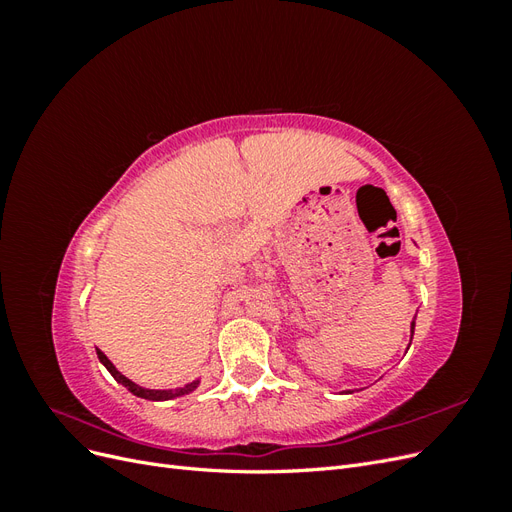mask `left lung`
<instances>
[{
  "label": "left lung",
  "instance_id": "obj_1",
  "mask_svg": "<svg viewBox=\"0 0 512 512\" xmlns=\"http://www.w3.org/2000/svg\"><path fill=\"white\" fill-rule=\"evenodd\" d=\"M414 320H416V316H414ZM414 320L410 322V342H412V335H414Z\"/></svg>",
  "mask_w": 512,
  "mask_h": 512
}]
</instances>
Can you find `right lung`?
Wrapping results in <instances>:
<instances>
[{
  "label": "right lung",
  "mask_w": 512,
  "mask_h": 512,
  "mask_svg": "<svg viewBox=\"0 0 512 512\" xmlns=\"http://www.w3.org/2000/svg\"><path fill=\"white\" fill-rule=\"evenodd\" d=\"M98 359H100V363L108 369V374H111L119 384L126 386V389H128L132 395L141 397V399H149V401H166V399H175V397H181V395H188V393L196 391L198 384H200V378H198V380H194V382L177 386V389H164V391H162V389H145V386H138L136 382H132L130 378L123 376L121 371H119L111 361H108V356H106L104 352H100V350H98Z\"/></svg>",
  "instance_id": "right-lung-1"
}]
</instances>
